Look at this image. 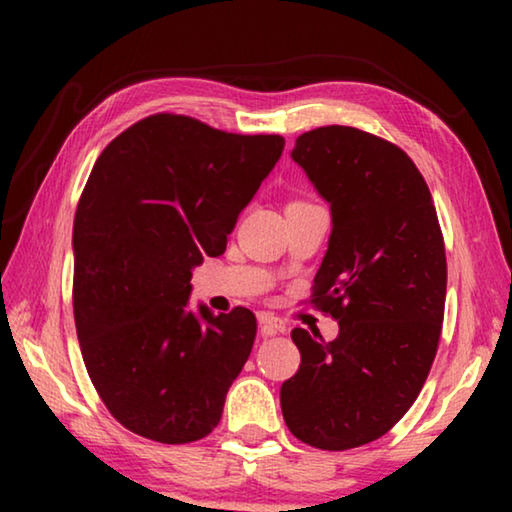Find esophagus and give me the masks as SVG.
Masks as SVG:
<instances>
[{"mask_svg":"<svg viewBox=\"0 0 512 512\" xmlns=\"http://www.w3.org/2000/svg\"><path fill=\"white\" fill-rule=\"evenodd\" d=\"M257 320H259V327H262V334L264 336H273V334L287 332V323H284L282 318L273 316V314H266V311H262V314L257 316Z\"/></svg>","mask_w":512,"mask_h":512,"instance_id":"obj_1","label":"esophagus"}]
</instances>
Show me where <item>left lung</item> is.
<instances>
[{
    "label": "left lung",
    "instance_id": "obj_1",
    "mask_svg": "<svg viewBox=\"0 0 512 512\" xmlns=\"http://www.w3.org/2000/svg\"><path fill=\"white\" fill-rule=\"evenodd\" d=\"M291 158L332 212L311 302L339 320V336L293 329L300 368L282 384L280 404L298 440L343 452L384 436L420 395L443 329V232L400 146L323 126L302 133Z\"/></svg>",
    "mask_w": 512,
    "mask_h": 512
}]
</instances>
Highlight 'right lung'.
<instances>
[{"mask_svg":"<svg viewBox=\"0 0 512 512\" xmlns=\"http://www.w3.org/2000/svg\"><path fill=\"white\" fill-rule=\"evenodd\" d=\"M280 135L151 115L115 137L74 216V320L112 418L164 445L205 438L253 350L246 307H189L192 271L225 253L237 216L280 160Z\"/></svg>","mask_w":512,"mask_h":512,"instance_id":"1","label":"right lung"}]
</instances>
